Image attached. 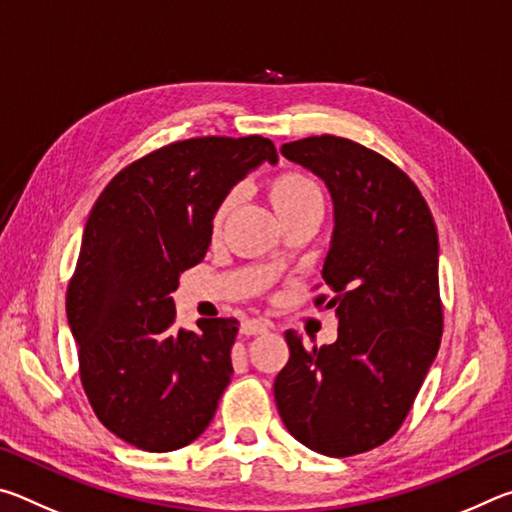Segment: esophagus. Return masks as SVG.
I'll return each mask as SVG.
<instances>
[{"mask_svg": "<svg viewBox=\"0 0 512 512\" xmlns=\"http://www.w3.org/2000/svg\"><path fill=\"white\" fill-rule=\"evenodd\" d=\"M266 332H268V323H264V320H257V318H250L244 325H241V334H246V336H257V334H266Z\"/></svg>", "mask_w": 512, "mask_h": 512, "instance_id": "esophagus-1", "label": "esophagus"}]
</instances>
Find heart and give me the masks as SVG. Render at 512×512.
Wrapping results in <instances>:
<instances>
[{
  "label": "heart",
  "mask_w": 512,
  "mask_h": 512,
  "mask_svg": "<svg viewBox=\"0 0 512 512\" xmlns=\"http://www.w3.org/2000/svg\"><path fill=\"white\" fill-rule=\"evenodd\" d=\"M266 194L280 219H287V216L305 212V210H323V192H320V187L314 183V180L300 171L277 173L275 178H271V183H268ZM235 198L237 194L232 192L223 198L219 207H216L214 219H212L214 230H219L223 225V219L232 210V205H235Z\"/></svg>",
  "instance_id": "obj_1"
}]
</instances>
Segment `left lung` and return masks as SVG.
I'll return each instance as SVG.
<instances>
[{
	"label": "left lung",
	"instance_id": "left-lung-1",
	"mask_svg": "<svg viewBox=\"0 0 512 512\" xmlns=\"http://www.w3.org/2000/svg\"><path fill=\"white\" fill-rule=\"evenodd\" d=\"M323 180L334 232L323 280L339 339L305 348L287 329L291 357L273 393L284 427L325 456L386 443L411 411L443 336L438 232L420 189L384 155L336 135L282 146Z\"/></svg>",
	"mask_w": 512,
	"mask_h": 512
}]
</instances>
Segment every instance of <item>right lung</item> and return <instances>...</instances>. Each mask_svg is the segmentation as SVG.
Masks as SVG:
<instances>
[{
	"mask_svg": "<svg viewBox=\"0 0 512 512\" xmlns=\"http://www.w3.org/2000/svg\"><path fill=\"white\" fill-rule=\"evenodd\" d=\"M277 162L271 140L194 137L128 164L103 189L67 287L81 384L106 429L144 452H173L212 422L230 384L235 318L176 327L180 273L205 257L219 203Z\"/></svg>",
	"mask_w": 512,
	"mask_h": 512,
	"instance_id": "right-lung-1",
	"label": "right lung"
}]
</instances>
